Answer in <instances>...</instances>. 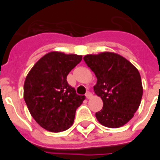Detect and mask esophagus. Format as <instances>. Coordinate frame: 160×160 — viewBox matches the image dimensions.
<instances>
[{"label":"esophagus","instance_id":"obj_1","mask_svg":"<svg viewBox=\"0 0 160 160\" xmlns=\"http://www.w3.org/2000/svg\"><path fill=\"white\" fill-rule=\"evenodd\" d=\"M86 97H87V98L90 99V98H92V94H91L90 92H87V94H86Z\"/></svg>","mask_w":160,"mask_h":160}]
</instances>
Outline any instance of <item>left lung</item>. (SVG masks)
I'll list each match as a JSON object with an SVG mask.
<instances>
[{"mask_svg": "<svg viewBox=\"0 0 160 160\" xmlns=\"http://www.w3.org/2000/svg\"><path fill=\"white\" fill-rule=\"evenodd\" d=\"M83 59L97 78L94 93L103 102L102 109L95 114L98 121L110 128L128 123L142 96V80L137 68L113 52L87 54Z\"/></svg>", "mask_w": 160, "mask_h": 160, "instance_id": "1", "label": "left lung"}]
</instances>
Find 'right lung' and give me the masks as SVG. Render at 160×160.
I'll list each match as a JSON object with an SVG mask.
<instances>
[{
  "instance_id": "right-lung-1",
  "label": "right lung",
  "mask_w": 160,
  "mask_h": 160,
  "mask_svg": "<svg viewBox=\"0 0 160 160\" xmlns=\"http://www.w3.org/2000/svg\"><path fill=\"white\" fill-rule=\"evenodd\" d=\"M82 59L81 55L49 52L25 78L24 99L32 118L46 131L61 132L73 125L76 110L85 96L76 94L66 78Z\"/></svg>"
}]
</instances>
